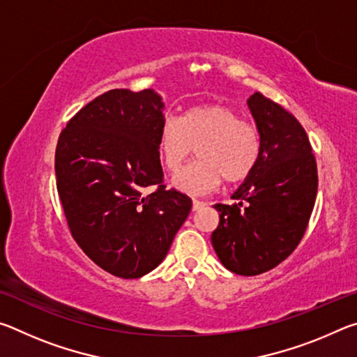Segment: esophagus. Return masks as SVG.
Returning <instances> with one entry per match:
<instances>
[{
    "instance_id": "34e87169",
    "label": "esophagus",
    "mask_w": 357,
    "mask_h": 357,
    "mask_svg": "<svg viewBox=\"0 0 357 357\" xmlns=\"http://www.w3.org/2000/svg\"><path fill=\"white\" fill-rule=\"evenodd\" d=\"M203 206H206V203H203L200 200H193L192 202V211H198V209H202Z\"/></svg>"
}]
</instances>
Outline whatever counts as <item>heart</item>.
<instances>
[{
	"mask_svg": "<svg viewBox=\"0 0 357 357\" xmlns=\"http://www.w3.org/2000/svg\"><path fill=\"white\" fill-rule=\"evenodd\" d=\"M157 146L162 164L176 172L195 151L200 159L176 173L179 190L202 195L225 179L239 183L255 170L261 154V137L255 123L241 119L234 108L223 104L193 107L179 119H164Z\"/></svg>",
	"mask_w": 357,
	"mask_h": 357,
	"instance_id": "heart-1",
	"label": "heart"
}]
</instances>
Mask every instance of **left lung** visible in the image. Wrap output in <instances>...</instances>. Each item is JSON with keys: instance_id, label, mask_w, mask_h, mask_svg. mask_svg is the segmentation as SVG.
Returning <instances> with one entry per match:
<instances>
[{"instance_id": "8db88e82", "label": "left lung", "mask_w": 357, "mask_h": 357, "mask_svg": "<svg viewBox=\"0 0 357 357\" xmlns=\"http://www.w3.org/2000/svg\"><path fill=\"white\" fill-rule=\"evenodd\" d=\"M261 137L258 164L233 204H214L219 227L211 243L220 263L239 275H258L291 255L309 225L318 190L317 160L304 128L261 93L247 100Z\"/></svg>"}]
</instances>
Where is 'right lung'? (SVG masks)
I'll return each mask as SVG.
<instances>
[{
  "label": "right lung",
  "instance_id": "1",
  "mask_svg": "<svg viewBox=\"0 0 357 357\" xmlns=\"http://www.w3.org/2000/svg\"><path fill=\"white\" fill-rule=\"evenodd\" d=\"M162 110L153 89H112L70 118L58 138L56 189L72 238L123 279L162 263L192 209L189 197L164 185Z\"/></svg>",
  "mask_w": 357,
  "mask_h": 357
}]
</instances>
